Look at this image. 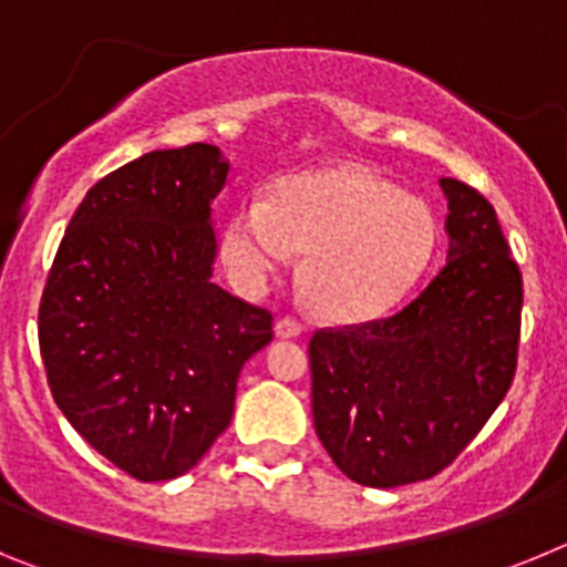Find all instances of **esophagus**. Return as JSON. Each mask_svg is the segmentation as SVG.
<instances>
[{
    "label": "esophagus",
    "instance_id": "esophagus-1",
    "mask_svg": "<svg viewBox=\"0 0 567 567\" xmlns=\"http://www.w3.org/2000/svg\"><path fill=\"white\" fill-rule=\"evenodd\" d=\"M300 332H303V327L295 318H278V323H275V334L278 338H298Z\"/></svg>",
    "mask_w": 567,
    "mask_h": 567
}]
</instances>
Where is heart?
I'll return each mask as SVG.
<instances>
[{
  "label": "heart",
  "mask_w": 567,
  "mask_h": 567,
  "mask_svg": "<svg viewBox=\"0 0 567 567\" xmlns=\"http://www.w3.org/2000/svg\"><path fill=\"white\" fill-rule=\"evenodd\" d=\"M440 249L434 209L365 167L287 178L272 204L247 198L224 233V260L249 289L303 252V287L320 315L365 320L412 292Z\"/></svg>",
  "instance_id": "heart-1"
}]
</instances>
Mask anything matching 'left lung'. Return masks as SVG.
Segmentation results:
<instances>
[{
    "instance_id": "obj_1",
    "label": "left lung",
    "mask_w": 567,
    "mask_h": 567,
    "mask_svg": "<svg viewBox=\"0 0 567 567\" xmlns=\"http://www.w3.org/2000/svg\"><path fill=\"white\" fill-rule=\"evenodd\" d=\"M449 260L400 312L309 340L315 432L346 477L420 483L452 465L517 372L523 272L480 189L440 182Z\"/></svg>"
}]
</instances>
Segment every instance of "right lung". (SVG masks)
<instances>
[{"instance_id":"1","label":"right lung","mask_w":567,"mask_h":567,"mask_svg":"<svg viewBox=\"0 0 567 567\" xmlns=\"http://www.w3.org/2000/svg\"><path fill=\"white\" fill-rule=\"evenodd\" d=\"M229 162L187 144L124 164L70 218L39 303V352L70 425L142 483L182 477L233 420L272 312L213 284L209 202Z\"/></svg>"}]
</instances>
